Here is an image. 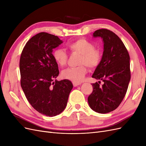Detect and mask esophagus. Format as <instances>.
I'll use <instances>...</instances> for the list:
<instances>
[{
  "mask_svg": "<svg viewBox=\"0 0 146 146\" xmlns=\"http://www.w3.org/2000/svg\"><path fill=\"white\" fill-rule=\"evenodd\" d=\"M81 85V83H78V82H73V86H78V85Z\"/></svg>",
  "mask_w": 146,
  "mask_h": 146,
  "instance_id": "34e87169",
  "label": "esophagus"
}]
</instances>
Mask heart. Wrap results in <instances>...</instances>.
<instances>
[{
	"mask_svg": "<svg viewBox=\"0 0 146 146\" xmlns=\"http://www.w3.org/2000/svg\"><path fill=\"white\" fill-rule=\"evenodd\" d=\"M68 48L71 52L80 55L78 63L80 65L76 68L64 69L62 72V76L74 82H80L83 80L88 71L87 66L93 69L99 65L102 58L101 52L94 47L93 44L84 38L70 42L68 44ZM53 55L56 63L61 67L67 63L68 56L64 50L57 48L54 51Z\"/></svg>",
	"mask_w": 146,
	"mask_h": 146,
	"instance_id": "1",
	"label": "heart"
}]
</instances>
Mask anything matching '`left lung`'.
I'll list each match as a JSON object with an SVG mask.
<instances>
[{
    "label": "left lung",
    "mask_w": 146,
    "mask_h": 146,
    "mask_svg": "<svg viewBox=\"0 0 146 146\" xmlns=\"http://www.w3.org/2000/svg\"><path fill=\"white\" fill-rule=\"evenodd\" d=\"M104 41V53L92 77L104 84L92 83L88 96L90 107L99 113H108L116 109L126 94L130 80V56L121 39L112 31L101 29L93 33Z\"/></svg>",
    "instance_id": "left-lung-1"
}]
</instances>
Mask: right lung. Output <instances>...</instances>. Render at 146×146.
Here are the masks:
<instances>
[{
    "instance_id": "obj_1",
    "label": "right lung",
    "mask_w": 146,
    "mask_h": 146,
    "mask_svg": "<svg viewBox=\"0 0 146 146\" xmlns=\"http://www.w3.org/2000/svg\"><path fill=\"white\" fill-rule=\"evenodd\" d=\"M63 41L54 35L41 32L26 43L21 53V85L29 102L47 116L62 112L73 85L69 80L57 81L59 70L52 49Z\"/></svg>"
}]
</instances>
